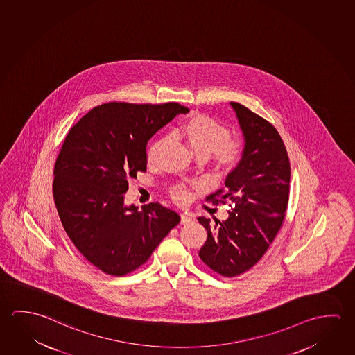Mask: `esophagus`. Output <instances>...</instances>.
<instances>
[{
    "label": "esophagus",
    "mask_w": 355,
    "mask_h": 355,
    "mask_svg": "<svg viewBox=\"0 0 355 355\" xmlns=\"http://www.w3.org/2000/svg\"><path fill=\"white\" fill-rule=\"evenodd\" d=\"M189 223H192V218L189 216V215L184 214V213H182L180 214V224H183V225H187V224H189Z\"/></svg>",
    "instance_id": "1"
}]
</instances>
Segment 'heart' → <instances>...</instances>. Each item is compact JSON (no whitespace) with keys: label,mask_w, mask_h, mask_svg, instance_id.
I'll list each match as a JSON object with an SVG mask.
<instances>
[{"label":"heart","mask_w":355,"mask_h":355,"mask_svg":"<svg viewBox=\"0 0 355 355\" xmlns=\"http://www.w3.org/2000/svg\"><path fill=\"white\" fill-rule=\"evenodd\" d=\"M177 134L198 157L213 155L215 163L220 168H232L240 161L244 145L239 139L229 137V128L213 117L196 114L177 128ZM166 137H157L147 148V162L155 163L159 152L166 145ZM172 197L178 203H184L191 196L189 189L178 184L172 189Z\"/></svg>","instance_id":"heart-1"}]
</instances>
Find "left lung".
Instances as JSON below:
<instances>
[{"mask_svg": "<svg viewBox=\"0 0 355 355\" xmlns=\"http://www.w3.org/2000/svg\"><path fill=\"white\" fill-rule=\"evenodd\" d=\"M244 135V152L227 175L225 188L207 197L229 202L227 220L204 216L198 221L208 239L199 250L202 261L224 277L250 270L279 233L290 194V159L284 141L270 122L238 103H230Z\"/></svg>", "mask_w": 355, "mask_h": 355, "instance_id": "1", "label": "left lung"}]
</instances>
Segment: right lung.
Instances as JSON below:
<instances>
[{
  "label": "right lung",
  "mask_w": 355,
  "mask_h": 355,
  "mask_svg": "<svg viewBox=\"0 0 355 355\" xmlns=\"http://www.w3.org/2000/svg\"><path fill=\"white\" fill-rule=\"evenodd\" d=\"M189 109L178 103H107L70 128L54 167L59 218L80 254L103 272L125 276L144 265L180 215L159 203L123 204L128 180L146 172V146Z\"/></svg>",
  "instance_id": "right-lung-1"
}]
</instances>
